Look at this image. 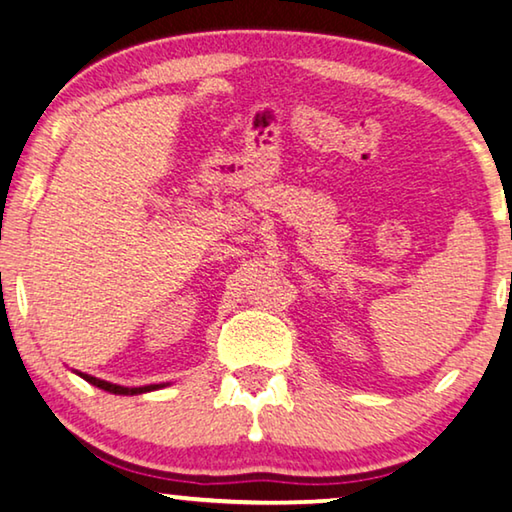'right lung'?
<instances>
[{
  "label": "right lung",
  "mask_w": 512,
  "mask_h": 512,
  "mask_svg": "<svg viewBox=\"0 0 512 512\" xmlns=\"http://www.w3.org/2000/svg\"><path fill=\"white\" fill-rule=\"evenodd\" d=\"M78 375L85 379V381H89L91 386H96V388H103V391H108V393H114V395H140V393H149V391H156V388H163L165 384H149V386H137V388H128V386H119V384H110V381H105V379H96V377H91V375H85V372H78Z\"/></svg>",
  "instance_id": "obj_1"
}]
</instances>
